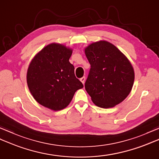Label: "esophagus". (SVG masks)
<instances>
[{
  "label": "esophagus",
  "instance_id": "obj_1",
  "mask_svg": "<svg viewBox=\"0 0 159 159\" xmlns=\"http://www.w3.org/2000/svg\"><path fill=\"white\" fill-rule=\"evenodd\" d=\"M80 81L82 82V83L84 84V83H85V77L83 76V77H82L81 79H80Z\"/></svg>",
  "mask_w": 159,
  "mask_h": 159
}]
</instances>
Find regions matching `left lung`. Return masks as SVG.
I'll return each instance as SVG.
<instances>
[{
  "label": "left lung",
  "instance_id": "obj_1",
  "mask_svg": "<svg viewBox=\"0 0 159 159\" xmlns=\"http://www.w3.org/2000/svg\"><path fill=\"white\" fill-rule=\"evenodd\" d=\"M85 52L91 66L85 87L92 102L104 109L122 102L134 79L133 66L126 56L106 41L92 43Z\"/></svg>",
  "mask_w": 159,
  "mask_h": 159
}]
</instances>
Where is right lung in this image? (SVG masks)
I'll list each match as a JSON object with an SVG mask.
<instances>
[{"label":"right lung","mask_w":159,"mask_h":159,"mask_svg":"<svg viewBox=\"0 0 159 159\" xmlns=\"http://www.w3.org/2000/svg\"><path fill=\"white\" fill-rule=\"evenodd\" d=\"M72 50L59 43H51L33 58L27 72L29 89L35 100L53 111L66 108L83 83L74 74L69 61Z\"/></svg>","instance_id":"1"}]
</instances>
